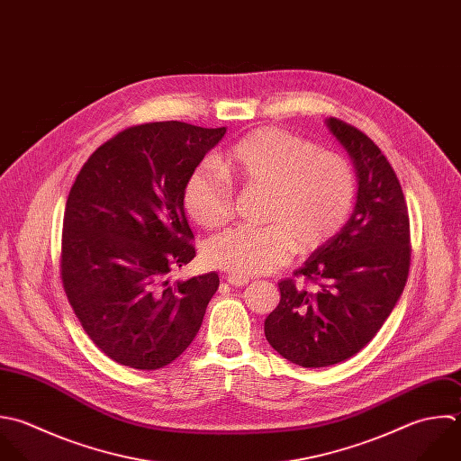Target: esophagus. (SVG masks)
I'll list each match as a JSON object with an SVG mask.
<instances>
[{
    "label": "esophagus",
    "instance_id": "obj_1",
    "mask_svg": "<svg viewBox=\"0 0 461 461\" xmlns=\"http://www.w3.org/2000/svg\"><path fill=\"white\" fill-rule=\"evenodd\" d=\"M226 282H228L230 285H233V287H244V285L249 284V278L239 276V275H228V276H226Z\"/></svg>",
    "mask_w": 461,
    "mask_h": 461
}]
</instances>
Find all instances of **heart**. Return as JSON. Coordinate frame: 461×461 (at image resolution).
Instances as JSON below:
<instances>
[{
  "label": "heart",
  "mask_w": 461,
  "mask_h": 461,
  "mask_svg": "<svg viewBox=\"0 0 461 461\" xmlns=\"http://www.w3.org/2000/svg\"><path fill=\"white\" fill-rule=\"evenodd\" d=\"M244 186L267 190V226H239L204 248L210 266L239 276L264 275L285 264L294 248L312 253L348 222L357 177L352 163L282 129H258L237 141L219 161ZM185 206L203 228L226 224L233 212L230 183L212 167H197L185 186Z\"/></svg>",
  "instance_id": "1"
}]
</instances>
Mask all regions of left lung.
<instances>
[{
    "label": "left lung",
    "instance_id": "left-lung-1",
    "mask_svg": "<svg viewBox=\"0 0 461 461\" xmlns=\"http://www.w3.org/2000/svg\"><path fill=\"white\" fill-rule=\"evenodd\" d=\"M325 123L354 163L357 201L345 228L294 273L316 287L282 280L264 323L269 345L303 368L338 365L374 339L404 291L411 257L408 206L390 161L359 129Z\"/></svg>",
    "mask_w": 461,
    "mask_h": 461
}]
</instances>
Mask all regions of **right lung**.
<instances>
[{"mask_svg":"<svg viewBox=\"0 0 461 461\" xmlns=\"http://www.w3.org/2000/svg\"><path fill=\"white\" fill-rule=\"evenodd\" d=\"M226 127H129L98 147L66 203L60 275L91 341L113 361L158 370L201 329L217 273L174 280L195 257L185 186Z\"/></svg>","mask_w":461,"mask_h":461,"instance_id":"obj_1","label":"right lung"}]
</instances>
